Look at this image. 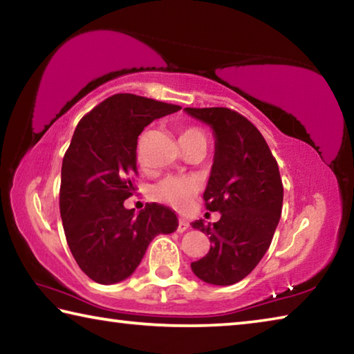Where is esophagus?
Instances as JSON below:
<instances>
[{
	"mask_svg": "<svg viewBox=\"0 0 354 354\" xmlns=\"http://www.w3.org/2000/svg\"><path fill=\"white\" fill-rule=\"evenodd\" d=\"M189 226H190V223H189L187 220L179 218V221H178V232H184L185 230H189Z\"/></svg>",
	"mask_w": 354,
	"mask_h": 354,
	"instance_id": "34e87169",
	"label": "esophagus"
}]
</instances>
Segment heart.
<instances>
[{
	"mask_svg": "<svg viewBox=\"0 0 354 354\" xmlns=\"http://www.w3.org/2000/svg\"><path fill=\"white\" fill-rule=\"evenodd\" d=\"M194 136H203L200 129L196 128H187L181 133L179 140L189 139ZM147 134H142L139 143H137V159L143 164V145H145ZM200 192V184L196 179L189 176H167L162 181L158 183L153 189V196L160 203H165L179 211H185L189 209L196 198Z\"/></svg>",
	"mask_w": 354,
	"mask_h": 354,
	"instance_id": "heart-1",
	"label": "heart"
}]
</instances>
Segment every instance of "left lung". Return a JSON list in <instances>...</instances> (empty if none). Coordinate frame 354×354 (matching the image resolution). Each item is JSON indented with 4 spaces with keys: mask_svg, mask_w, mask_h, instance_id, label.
Returning <instances> with one entry per match:
<instances>
[{
    "mask_svg": "<svg viewBox=\"0 0 354 354\" xmlns=\"http://www.w3.org/2000/svg\"><path fill=\"white\" fill-rule=\"evenodd\" d=\"M215 134L214 165L205 190L207 211L220 212L212 226L196 220L211 250L190 263L200 279L231 286L259 263L272 243L283 209V181L266 139L247 117L227 107H185Z\"/></svg>",
    "mask_w": 354,
    "mask_h": 354,
    "instance_id": "left-lung-1",
    "label": "left lung"
}]
</instances>
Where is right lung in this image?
<instances>
[{"label": "right lung", "mask_w": 354, "mask_h": 354, "mask_svg": "<svg viewBox=\"0 0 354 354\" xmlns=\"http://www.w3.org/2000/svg\"><path fill=\"white\" fill-rule=\"evenodd\" d=\"M179 109L134 93H117L77 123L62 160L59 207L71 254L95 283L127 279L149 242L178 227L170 207L149 203L134 215L123 203L136 190V149L143 128Z\"/></svg>", "instance_id": "right-lung-1"}]
</instances>
